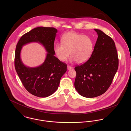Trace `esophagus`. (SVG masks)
I'll use <instances>...</instances> for the list:
<instances>
[{"label":"esophagus","mask_w":131,"mask_h":131,"mask_svg":"<svg viewBox=\"0 0 131 131\" xmlns=\"http://www.w3.org/2000/svg\"><path fill=\"white\" fill-rule=\"evenodd\" d=\"M72 68H73V67H72V66H69V65H68V66H67V69H68V70L72 69Z\"/></svg>","instance_id":"obj_1"}]
</instances>
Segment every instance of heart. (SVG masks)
Instances as JSON below:
<instances>
[{
	"instance_id": "heart-1",
	"label": "heart",
	"mask_w": 131,
	"mask_h": 131,
	"mask_svg": "<svg viewBox=\"0 0 131 131\" xmlns=\"http://www.w3.org/2000/svg\"><path fill=\"white\" fill-rule=\"evenodd\" d=\"M61 43L57 44L54 48L58 59L65 61L69 57L79 63L86 62L91 56L94 49L93 40L90 37L75 32H68L62 37Z\"/></svg>"
}]
</instances>
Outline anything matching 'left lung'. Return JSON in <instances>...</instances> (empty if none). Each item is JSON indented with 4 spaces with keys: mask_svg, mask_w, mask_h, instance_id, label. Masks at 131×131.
Masks as SVG:
<instances>
[{
    "mask_svg": "<svg viewBox=\"0 0 131 131\" xmlns=\"http://www.w3.org/2000/svg\"><path fill=\"white\" fill-rule=\"evenodd\" d=\"M98 38L92 54L84 63L75 68V90L87 98L104 93L112 84L118 67V58L112 38L94 29Z\"/></svg>",
    "mask_w": 131,
    "mask_h": 131,
    "instance_id": "8db88e82",
    "label": "left lung"
}]
</instances>
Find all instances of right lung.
<instances>
[{
	"label": "right lung",
	"mask_w": 131,
	"mask_h": 131,
	"mask_svg": "<svg viewBox=\"0 0 131 131\" xmlns=\"http://www.w3.org/2000/svg\"><path fill=\"white\" fill-rule=\"evenodd\" d=\"M57 30L52 27H39L24 34L16 46L15 66L25 89L32 95L46 97L54 93L61 77L67 72V64L54 56V42ZM42 44L48 52L45 62L36 68L25 66L20 54L23 46L30 42Z\"/></svg>",
	"instance_id": "obj_1"
}]
</instances>
